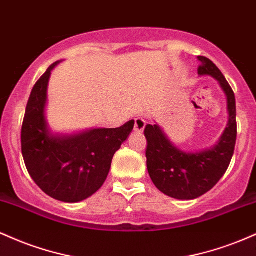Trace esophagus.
<instances>
[{"label": "esophagus", "instance_id": "obj_1", "mask_svg": "<svg viewBox=\"0 0 256 256\" xmlns=\"http://www.w3.org/2000/svg\"><path fill=\"white\" fill-rule=\"evenodd\" d=\"M146 128V122L142 118H136L134 119V131L136 132H143Z\"/></svg>", "mask_w": 256, "mask_h": 256}]
</instances>
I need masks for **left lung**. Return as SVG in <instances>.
<instances>
[{
  "label": "left lung",
  "mask_w": 256,
  "mask_h": 256,
  "mask_svg": "<svg viewBox=\"0 0 256 256\" xmlns=\"http://www.w3.org/2000/svg\"><path fill=\"white\" fill-rule=\"evenodd\" d=\"M198 58L201 61L198 74L216 78L228 98V124L218 144L201 152H185L167 140L158 125L148 124L144 128L149 176L161 192L177 200H194L210 192L225 174L236 146V100L234 90L210 58Z\"/></svg>",
  "instance_id": "8db88e82"
}]
</instances>
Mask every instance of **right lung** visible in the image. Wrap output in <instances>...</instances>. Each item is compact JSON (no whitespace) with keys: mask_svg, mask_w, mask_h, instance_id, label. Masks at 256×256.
I'll return each mask as SVG.
<instances>
[{"mask_svg":"<svg viewBox=\"0 0 256 256\" xmlns=\"http://www.w3.org/2000/svg\"><path fill=\"white\" fill-rule=\"evenodd\" d=\"M54 62L37 80L26 106L22 152L31 178L58 201H83L107 179L112 158L134 128V120L116 128H92L76 134H52L44 116L46 88Z\"/></svg>","mask_w":256,"mask_h":256,"instance_id":"add662e5","label":"right lung"}]
</instances>
